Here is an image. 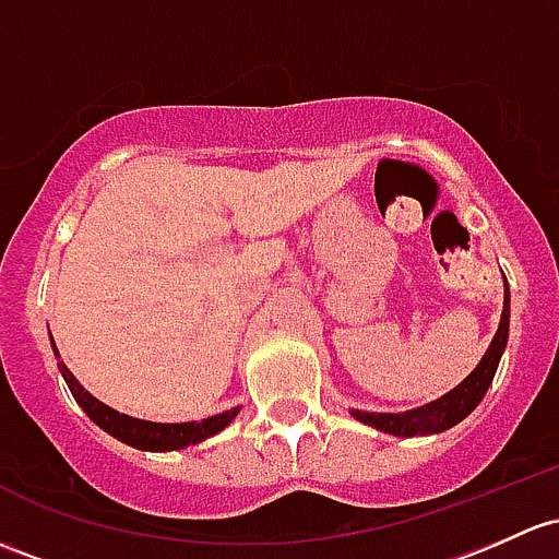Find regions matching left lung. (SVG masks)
Segmentation results:
<instances>
[{
    "mask_svg": "<svg viewBox=\"0 0 559 559\" xmlns=\"http://www.w3.org/2000/svg\"><path fill=\"white\" fill-rule=\"evenodd\" d=\"M509 340V286L507 297H503V313H501V326H498L496 337H492L490 348H487L485 358L479 361V367L463 380L461 385L452 388L450 393H444L437 402L426 404V407L409 409V413H358L350 409L356 420L367 423V426L378 428V431L393 433V437H420V433H439L444 428L455 426L472 413L474 407L481 402V396L490 388L492 378H496L498 361H501L503 348H507Z\"/></svg>",
    "mask_w": 559,
    "mask_h": 559,
    "instance_id": "obj_1",
    "label": "left lung"
}]
</instances>
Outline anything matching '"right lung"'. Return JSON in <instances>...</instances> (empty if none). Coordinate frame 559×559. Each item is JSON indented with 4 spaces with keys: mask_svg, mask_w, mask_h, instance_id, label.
Listing matches in <instances>:
<instances>
[{
    "mask_svg": "<svg viewBox=\"0 0 559 559\" xmlns=\"http://www.w3.org/2000/svg\"><path fill=\"white\" fill-rule=\"evenodd\" d=\"M52 350H56V345H52ZM58 369H61L69 391H72V396L78 399L80 407L85 409L87 418L96 423V426H102L104 431L111 433L115 439H120V442L131 444V448L136 450L163 452V450L187 448V444H198L203 442V439L219 433L225 426H230L235 415H238V407H235L222 415H214V418H205L201 423H150V420L128 418V415L115 413V409L107 407V404L98 402L96 396H91V393L78 383V378L69 372L67 364L58 361Z\"/></svg>",
    "mask_w": 559,
    "mask_h": 559,
    "instance_id": "obj_1",
    "label": "right lung"
}]
</instances>
